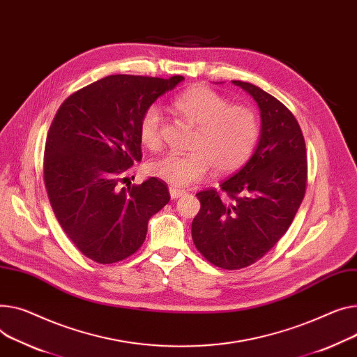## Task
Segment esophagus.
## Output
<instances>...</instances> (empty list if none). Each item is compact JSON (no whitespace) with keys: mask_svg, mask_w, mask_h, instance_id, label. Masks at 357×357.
Wrapping results in <instances>:
<instances>
[{"mask_svg":"<svg viewBox=\"0 0 357 357\" xmlns=\"http://www.w3.org/2000/svg\"><path fill=\"white\" fill-rule=\"evenodd\" d=\"M169 192H171L172 199H176V198H181V197L186 195V191H183V189H176V188H171Z\"/></svg>","mask_w":357,"mask_h":357,"instance_id":"1","label":"esophagus"}]
</instances>
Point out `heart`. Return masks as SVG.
Masks as SVG:
<instances>
[{
  "instance_id": "1",
  "label": "heart",
  "mask_w": 357,
  "mask_h": 357,
  "mask_svg": "<svg viewBox=\"0 0 357 357\" xmlns=\"http://www.w3.org/2000/svg\"><path fill=\"white\" fill-rule=\"evenodd\" d=\"M174 110L195 128L188 149L179 155L168 152L148 166L152 176L182 188L197 182L209 172H235L251 158L259 137V121L254 109L229 105L221 93L206 86L183 91L172 100ZM163 116L158 106H149L140 116L139 139L142 145L156 151L162 144Z\"/></svg>"
}]
</instances>
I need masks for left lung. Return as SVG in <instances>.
<instances>
[{"mask_svg":"<svg viewBox=\"0 0 357 357\" xmlns=\"http://www.w3.org/2000/svg\"><path fill=\"white\" fill-rule=\"evenodd\" d=\"M257 102L261 136L250 160L220 189L197 194L201 209L192 240L206 261L224 270L245 268L287 232L307 186V153L294 114L251 83L232 80Z\"/></svg>","mask_w":357,"mask_h":357,"instance_id":"left-lung-1","label":"left lung"}]
</instances>
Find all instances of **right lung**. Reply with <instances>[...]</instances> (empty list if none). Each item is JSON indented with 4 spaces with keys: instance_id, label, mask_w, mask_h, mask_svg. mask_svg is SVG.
Wrapping results in <instances>:
<instances>
[{
    "instance_id": "add662e5",
    "label": "right lung",
    "mask_w": 357,
    "mask_h": 357,
    "mask_svg": "<svg viewBox=\"0 0 357 357\" xmlns=\"http://www.w3.org/2000/svg\"><path fill=\"white\" fill-rule=\"evenodd\" d=\"M182 80L112 75L70 94L53 119L44 151L47 195L70 241L99 264L135 254L148 221L171 199L158 178L121 183L142 159V113Z\"/></svg>"
}]
</instances>
